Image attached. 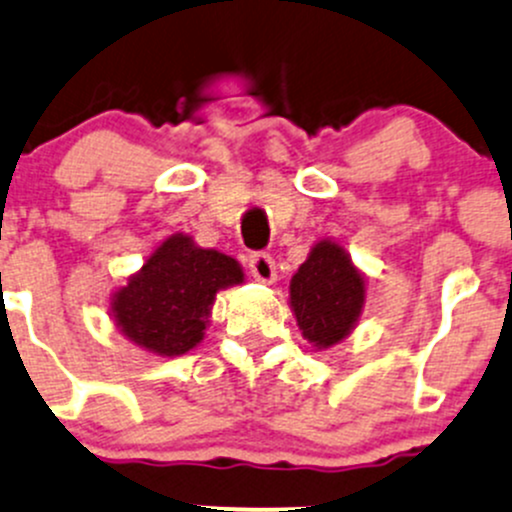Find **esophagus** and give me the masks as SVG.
Returning <instances> with one entry per match:
<instances>
[{
  "mask_svg": "<svg viewBox=\"0 0 512 512\" xmlns=\"http://www.w3.org/2000/svg\"><path fill=\"white\" fill-rule=\"evenodd\" d=\"M250 272L252 277L257 279V282L262 284H272L274 279H277V267H274V260L272 255H267V252H255V255H250Z\"/></svg>",
  "mask_w": 512,
  "mask_h": 512,
  "instance_id": "esophagus-1",
  "label": "esophagus"
}]
</instances>
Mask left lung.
<instances>
[{"label":"left lung","instance_id":"obj_1","mask_svg":"<svg viewBox=\"0 0 512 512\" xmlns=\"http://www.w3.org/2000/svg\"><path fill=\"white\" fill-rule=\"evenodd\" d=\"M365 301V282L336 242H319L289 284L297 324L306 341L331 348L351 333Z\"/></svg>","mask_w":512,"mask_h":512}]
</instances>
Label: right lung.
<instances>
[{"label":"right lung","instance_id":"1","mask_svg":"<svg viewBox=\"0 0 512 512\" xmlns=\"http://www.w3.org/2000/svg\"><path fill=\"white\" fill-rule=\"evenodd\" d=\"M242 279L233 257L196 247L188 235H171L115 294L112 314L137 346L181 355L201 343L215 292Z\"/></svg>","mask_w":512,"mask_h":512}]
</instances>
